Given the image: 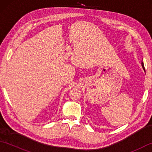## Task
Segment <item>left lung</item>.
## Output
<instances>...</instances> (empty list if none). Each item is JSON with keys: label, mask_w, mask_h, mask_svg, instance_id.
Masks as SVG:
<instances>
[{"label": "left lung", "mask_w": 152, "mask_h": 152, "mask_svg": "<svg viewBox=\"0 0 152 152\" xmlns=\"http://www.w3.org/2000/svg\"><path fill=\"white\" fill-rule=\"evenodd\" d=\"M142 66L144 70L145 71V69H144V63H143V62H142Z\"/></svg>", "instance_id": "left-lung-1"}]
</instances>
